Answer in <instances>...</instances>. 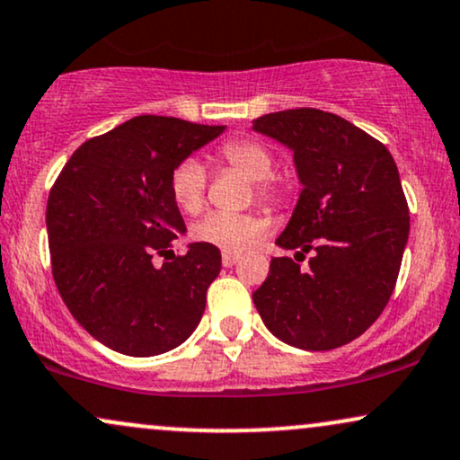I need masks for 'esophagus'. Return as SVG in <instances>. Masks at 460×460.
I'll return each instance as SVG.
<instances>
[{
	"label": "esophagus",
	"instance_id": "1",
	"mask_svg": "<svg viewBox=\"0 0 460 460\" xmlns=\"http://www.w3.org/2000/svg\"><path fill=\"white\" fill-rule=\"evenodd\" d=\"M240 254L237 252H223V265L225 268H231V265H235L237 261H240Z\"/></svg>",
	"mask_w": 460,
	"mask_h": 460
}]
</instances>
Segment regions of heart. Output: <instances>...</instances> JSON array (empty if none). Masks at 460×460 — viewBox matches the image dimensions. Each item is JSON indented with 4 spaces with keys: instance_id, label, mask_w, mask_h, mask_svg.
Instances as JSON below:
<instances>
[{
    "instance_id": "b5f03b06",
    "label": "heart",
    "mask_w": 460,
    "mask_h": 460,
    "mask_svg": "<svg viewBox=\"0 0 460 460\" xmlns=\"http://www.w3.org/2000/svg\"><path fill=\"white\" fill-rule=\"evenodd\" d=\"M220 156L229 167L252 180L254 197L265 206L276 208L285 201L289 184L285 177L274 175V154L257 139L226 141ZM208 190V171L201 160L184 158L171 173V195L175 206L186 214L201 212ZM265 231V223L254 214L212 212L192 226V237L201 244L220 248L225 252H240Z\"/></svg>"
}]
</instances>
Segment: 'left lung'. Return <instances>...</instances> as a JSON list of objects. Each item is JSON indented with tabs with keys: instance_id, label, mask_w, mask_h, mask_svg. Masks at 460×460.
<instances>
[{
	"instance_id": "obj_1",
	"label": "left lung",
	"mask_w": 460,
	"mask_h": 460,
	"mask_svg": "<svg viewBox=\"0 0 460 460\" xmlns=\"http://www.w3.org/2000/svg\"><path fill=\"white\" fill-rule=\"evenodd\" d=\"M252 130L293 152L302 192L276 244L313 252L299 272L274 257L252 302L265 328L287 345L328 351L377 321L394 291L409 237V208L394 158L351 121L319 109L252 119Z\"/></svg>"
}]
</instances>
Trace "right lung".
<instances>
[{"instance_id":"obj_1","label":"right lung","mask_w":460,"mask_h":460,"mask_svg":"<svg viewBox=\"0 0 460 460\" xmlns=\"http://www.w3.org/2000/svg\"><path fill=\"white\" fill-rule=\"evenodd\" d=\"M225 126L139 115L85 141L49 192L53 279L79 323L109 349L149 358L175 349L206 311L220 272L216 246L156 268L186 225L171 195V173Z\"/></svg>"}]
</instances>
